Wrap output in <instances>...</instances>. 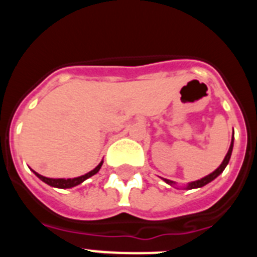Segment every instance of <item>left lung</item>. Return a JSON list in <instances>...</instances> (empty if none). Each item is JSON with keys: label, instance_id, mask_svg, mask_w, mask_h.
<instances>
[{"label": "left lung", "instance_id": "1", "mask_svg": "<svg viewBox=\"0 0 257 257\" xmlns=\"http://www.w3.org/2000/svg\"><path fill=\"white\" fill-rule=\"evenodd\" d=\"M233 144H234V130H233V136H231V143H230V147H229V151H228V153H226L224 161L221 162V165H220L219 167L215 170V171L211 172L210 175L205 176V178H202V179H199V180L190 181V183H188L187 187H184V189H196V188H202V187H205L206 184H208V183H211L212 180H215V179H216L217 176H219V175L221 174L224 170H225L226 166H228L229 160H230L231 152H233ZM163 181L169 184V185H172V187H175V185H176V183H175V181L169 180V179H163Z\"/></svg>", "mask_w": 257, "mask_h": 257}]
</instances>
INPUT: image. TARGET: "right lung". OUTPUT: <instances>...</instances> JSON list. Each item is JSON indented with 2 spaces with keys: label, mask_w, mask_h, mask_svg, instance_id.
<instances>
[{
  "label": "right lung",
  "mask_w": 257,
  "mask_h": 257,
  "mask_svg": "<svg viewBox=\"0 0 257 257\" xmlns=\"http://www.w3.org/2000/svg\"><path fill=\"white\" fill-rule=\"evenodd\" d=\"M101 165H103V161H101L99 165L95 167L94 170H91L90 172H87V174L82 175V176H78V178H73V179H52V178H46V176H42V175L37 174V172H35V175L37 176L40 180H42L44 183H46L47 185H50V187H54V188H60V189H69V188H73V187H77V185H79L81 183H83L85 180H87L88 178H91V176H94L95 174H97L99 172V170L101 169Z\"/></svg>",
  "instance_id": "1"
}]
</instances>
